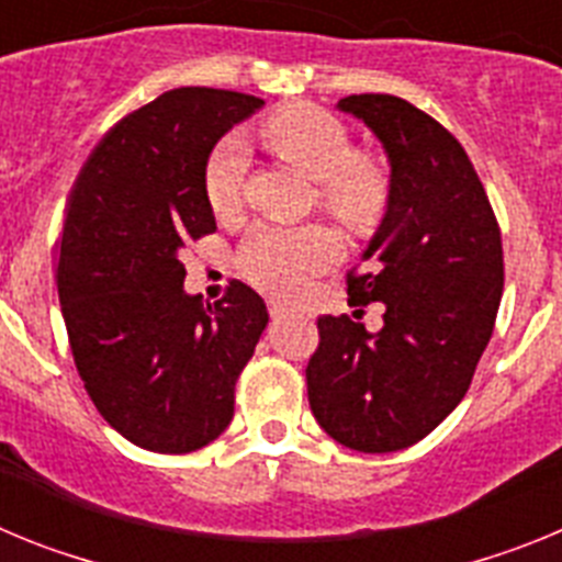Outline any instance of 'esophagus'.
Masks as SVG:
<instances>
[{
  "mask_svg": "<svg viewBox=\"0 0 562 562\" xmlns=\"http://www.w3.org/2000/svg\"><path fill=\"white\" fill-rule=\"evenodd\" d=\"M270 315H272V321H278V317H284V315H290V306L286 304H281V301H270Z\"/></svg>",
  "mask_w": 562,
  "mask_h": 562,
  "instance_id": "34e87169",
  "label": "esophagus"
}]
</instances>
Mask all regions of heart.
I'll return each instance as SVG.
<instances>
[{"mask_svg": "<svg viewBox=\"0 0 562 562\" xmlns=\"http://www.w3.org/2000/svg\"><path fill=\"white\" fill-rule=\"evenodd\" d=\"M261 137L276 154L315 180L317 205L349 227H369L391 202V171L371 151H355L349 128L335 114L310 103L278 109L261 123ZM245 146L236 137L216 143L202 173L205 202L216 220H231L241 205ZM340 256L324 225L258 227L238 250V272L267 295L295 297Z\"/></svg>", "mask_w": 562, "mask_h": 562, "instance_id": "heart-1", "label": "heart"}]
</instances>
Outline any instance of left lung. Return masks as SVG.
Segmentation results:
<instances>
[{
    "label": "left lung",
    "mask_w": 562,
    "mask_h": 562,
    "mask_svg": "<svg viewBox=\"0 0 562 562\" xmlns=\"http://www.w3.org/2000/svg\"><path fill=\"white\" fill-rule=\"evenodd\" d=\"M337 106L376 134L391 160V202L349 270V304L380 301L382 329L360 312L317 317L306 366L310 408L335 441L394 453L430 434L464 400L493 337L504 247L473 162L448 128L396 95Z\"/></svg>",
    "instance_id": "left-lung-1"
}]
</instances>
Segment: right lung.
Segmentation results:
<instances>
[{"label": "right lung", "instance_id": "add662e5", "mask_svg": "<svg viewBox=\"0 0 562 562\" xmlns=\"http://www.w3.org/2000/svg\"><path fill=\"white\" fill-rule=\"evenodd\" d=\"M261 106L227 89L162 92L103 134L69 193L56 281L72 360L98 414L151 453H191L231 425L270 321L241 281L216 304L182 290L188 245L216 231L207 157Z\"/></svg>", "mask_w": 562, "mask_h": 562}]
</instances>
